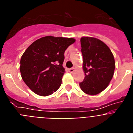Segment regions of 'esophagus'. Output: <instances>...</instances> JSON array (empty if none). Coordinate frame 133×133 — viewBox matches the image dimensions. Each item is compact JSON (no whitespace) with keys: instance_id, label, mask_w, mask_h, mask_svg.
<instances>
[{"instance_id":"esophagus-1","label":"esophagus","mask_w":133,"mask_h":133,"mask_svg":"<svg viewBox=\"0 0 133 133\" xmlns=\"http://www.w3.org/2000/svg\"><path fill=\"white\" fill-rule=\"evenodd\" d=\"M69 72H73L75 71V68H71V69H69Z\"/></svg>"}]
</instances>
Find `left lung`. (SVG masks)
<instances>
[{
    "label": "left lung",
    "mask_w": 133,
    "mask_h": 133,
    "mask_svg": "<svg viewBox=\"0 0 133 133\" xmlns=\"http://www.w3.org/2000/svg\"><path fill=\"white\" fill-rule=\"evenodd\" d=\"M81 45L85 77L80 87L86 94L97 95L107 87L113 77V55L105 43L94 37H82Z\"/></svg>",
    "instance_id": "8db88e82"
}]
</instances>
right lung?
Masks as SVG:
<instances>
[{
    "instance_id": "obj_1",
    "label": "right lung",
    "mask_w": 133,
    "mask_h": 133,
    "mask_svg": "<svg viewBox=\"0 0 133 133\" xmlns=\"http://www.w3.org/2000/svg\"><path fill=\"white\" fill-rule=\"evenodd\" d=\"M75 38L46 36L32 43L20 62L22 78L36 95L46 97L58 90L64 73V51Z\"/></svg>"
}]
</instances>
